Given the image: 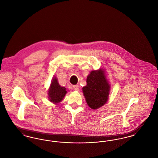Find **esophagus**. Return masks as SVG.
I'll return each instance as SVG.
<instances>
[{"mask_svg": "<svg viewBox=\"0 0 158 158\" xmlns=\"http://www.w3.org/2000/svg\"><path fill=\"white\" fill-rule=\"evenodd\" d=\"M73 89L76 91H79V87L78 85H74L73 86Z\"/></svg>", "mask_w": 158, "mask_h": 158, "instance_id": "1", "label": "esophagus"}]
</instances>
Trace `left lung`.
<instances>
[{"mask_svg":"<svg viewBox=\"0 0 158 158\" xmlns=\"http://www.w3.org/2000/svg\"><path fill=\"white\" fill-rule=\"evenodd\" d=\"M110 88L104 69L90 72L82 91L86 103L91 109L97 110L105 105L108 100Z\"/></svg>","mask_w":158,"mask_h":158,"instance_id":"8db88e82","label":"left lung"}]
</instances>
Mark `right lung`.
<instances>
[{
	"mask_svg": "<svg viewBox=\"0 0 158 158\" xmlns=\"http://www.w3.org/2000/svg\"><path fill=\"white\" fill-rule=\"evenodd\" d=\"M67 92L66 88L61 86L57 77L54 76L48 90L49 101L54 104H57L63 100Z\"/></svg>",
	"mask_w": 158,
	"mask_h": 158,
	"instance_id": "add662e5",
	"label": "right lung"
}]
</instances>
